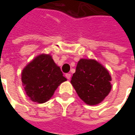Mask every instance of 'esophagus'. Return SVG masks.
Wrapping results in <instances>:
<instances>
[{"label":"esophagus","instance_id":"obj_1","mask_svg":"<svg viewBox=\"0 0 135 135\" xmlns=\"http://www.w3.org/2000/svg\"><path fill=\"white\" fill-rule=\"evenodd\" d=\"M66 79L69 80V79H71V74L66 73Z\"/></svg>","mask_w":135,"mask_h":135}]
</instances>
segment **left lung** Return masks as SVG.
I'll return each mask as SVG.
<instances>
[{
    "mask_svg": "<svg viewBox=\"0 0 135 135\" xmlns=\"http://www.w3.org/2000/svg\"><path fill=\"white\" fill-rule=\"evenodd\" d=\"M111 75L99 62L92 59H80L71 84L79 97L88 105H97L109 94Z\"/></svg>",
    "mask_w": 135,
    "mask_h": 135,
    "instance_id": "1",
    "label": "left lung"
}]
</instances>
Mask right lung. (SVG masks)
Returning <instances> with one entry per match:
<instances>
[{"instance_id": "1", "label": "right lung", "mask_w": 135, "mask_h": 135, "mask_svg": "<svg viewBox=\"0 0 135 135\" xmlns=\"http://www.w3.org/2000/svg\"><path fill=\"white\" fill-rule=\"evenodd\" d=\"M66 81L50 54H41L35 57L22 72V82L27 96L37 103L49 100L58 86Z\"/></svg>"}]
</instances>
